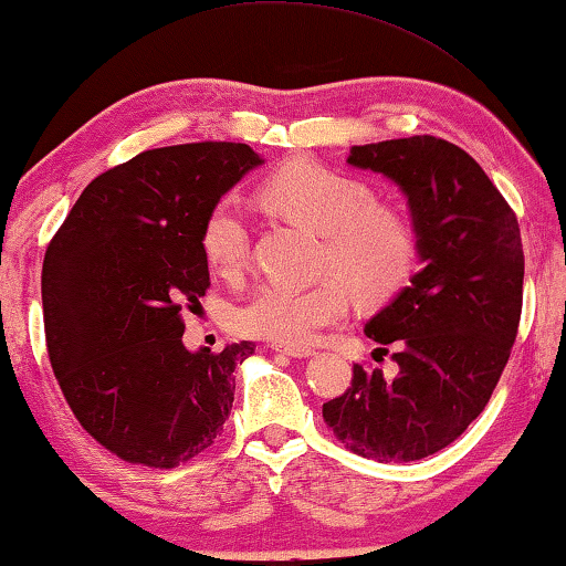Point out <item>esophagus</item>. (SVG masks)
Listing matches in <instances>:
<instances>
[{
  "label": "esophagus",
  "instance_id": "1",
  "mask_svg": "<svg viewBox=\"0 0 566 566\" xmlns=\"http://www.w3.org/2000/svg\"><path fill=\"white\" fill-rule=\"evenodd\" d=\"M274 352L286 354V357H294V359H304V357H312V349H304V347H280V344H274L272 347Z\"/></svg>",
  "mask_w": 566,
  "mask_h": 566
}]
</instances>
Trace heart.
<instances>
[{
    "mask_svg": "<svg viewBox=\"0 0 566 566\" xmlns=\"http://www.w3.org/2000/svg\"><path fill=\"white\" fill-rule=\"evenodd\" d=\"M262 199L324 239L314 284L270 282L232 314L244 337L280 347H310L349 312V284L361 300H387L409 282L419 262V232L405 209L377 202L367 181L312 159H296L264 181ZM212 270L234 274L249 256V224L234 199H219L199 234Z\"/></svg>",
    "mask_w": 566,
    "mask_h": 566,
    "instance_id": "1",
    "label": "heart"
}]
</instances>
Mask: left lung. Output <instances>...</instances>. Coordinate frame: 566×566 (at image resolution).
Instances as JSON below:
<instances>
[{
	"label": "left lung",
	"mask_w": 566,
	"mask_h": 566,
	"mask_svg": "<svg viewBox=\"0 0 566 566\" xmlns=\"http://www.w3.org/2000/svg\"><path fill=\"white\" fill-rule=\"evenodd\" d=\"M347 161L405 191L424 266L364 327L369 339L395 344L397 375L354 364L352 387L322 417L354 454L415 462L482 415L510 361L522 317L520 222L452 142L387 139L352 147Z\"/></svg>",
	"instance_id": "1"
}]
</instances>
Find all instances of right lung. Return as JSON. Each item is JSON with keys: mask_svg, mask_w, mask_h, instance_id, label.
Here are the masks:
<instances>
[{"mask_svg": "<svg viewBox=\"0 0 566 566\" xmlns=\"http://www.w3.org/2000/svg\"><path fill=\"white\" fill-rule=\"evenodd\" d=\"M262 157L199 142L142 151L92 179L44 254L46 352L66 405L124 462L171 469L212 447L234 401L222 352L181 344L209 290L205 217Z\"/></svg>", "mask_w": 566, "mask_h": 566, "instance_id": "obj_1", "label": "right lung"}]
</instances>
